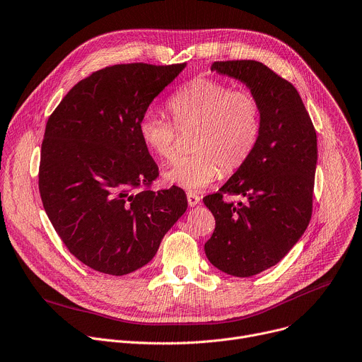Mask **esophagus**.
Segmentation results:
<instances>
[{"label": "esophagus", "instance_id": "1", "mask_svg": "<svg viewBox=\"0 0 362 362\" xmlns=\"http://www.w3.org/2000/svg\"><path fill=\"white\" fill-rule=\"evenodd\" d=\"M186 196H187V204H189V206H196L198 205L199 202H201V196L199 194H196L194 192H187L186 193Z\"/></svg>", "mask_w": 362, "mask_h": 362}]
</instances>
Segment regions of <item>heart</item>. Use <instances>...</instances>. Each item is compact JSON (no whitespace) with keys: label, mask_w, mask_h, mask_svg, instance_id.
<instances>
[{"label":"heart","mask_w":362,"mask_h":362,"mask_svg":"<svg viewBox=\"0 0 362 362\" xmlns=\"http://www.w3.org/2000/svg\"><path fill=\"white\" fill-rule=\"evenodd\" d=\"M177 129L194 127L190 156L163 173L169 185L199 190L221 170L233 173L251 156L259 136V105L241 89L205 76L180 86L168 103ZM143 144L158 160L176 157V129L156 112H146L139 124Z\"/></svg>","instance_id":"b5f03b06"}]
</instances>
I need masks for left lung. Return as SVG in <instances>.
Instances as JSON below:
<instances>
[{
	"mask_svg": "<svg viewBox=\"0 0 362 362\" xmlns=\"http://www.w3.org/2000/svg\"><path fill=\"white\" fill-rule=\"evenodd\" d=\"M211 71L243 82L259 105V136L247 161L204 198L215 216L205 254L235 277L264 272L296 245L312 216L316 133L296 88L255 60L214 62ZM223 192L244 203H226Z\"/></svg>",
	"mask_w": 362,
	"mask_h": 362,
	"instance_id": "left-lung-1",
	"label": "left lung"
}]
</instances>
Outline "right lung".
<instances>
[{
    "label": "right lung",
    "instance_id": "add662e5",
    "mask_svg": "<svg viewBox=\"0 0 362 362\" xmlns=\"http://www.w3.org/2000/svg\"><path fill=\"white\" fill-rule=\"evenodd\" d=\"M186 63L114 64L76 83L50 115L39 173L45 211L85 266L133 273L187 209L180 187L137 190L158 175L139 124Z\"/></svg>",
    "mask_w": 362,
    "mask_h": 362
}]
</instances>
